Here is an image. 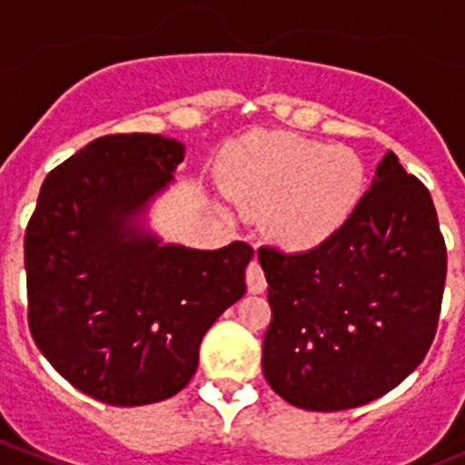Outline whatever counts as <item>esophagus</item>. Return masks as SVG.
I'll use <instances>...</instances> for the list:
<instances>
[{
  "mask_svg": "<svg viewBox=\"0 0 465 465\" xmlns=\"http://www.w3.org/2000/svg\"><path fill=\"white\" fill-rule=\"evenodd\" d=\"M246 286H249L252 293H262L265 286H268V282H265V272H262L261 262L258 261H252L249 265H246Z\"/></svg>",
  "mask_w": 465,
  "mask_h": 465,
  "instance_id": "1",
  "label": "esophagus"
}]
</instances>
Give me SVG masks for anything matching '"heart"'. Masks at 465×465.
I'll return each instance as SVG.
<instances>
[{
  "label": "heart",
  "mask_w": 465,
  "mask_h": 465,
  "mask_svg": "<svg viewBox=\"0 0 465 465\" xmlns=\"http://www.w3.org/2000/svg\"><path fill=\"white\" fill-rule=\"evenodd\" d=\"M365 191L354 151L291 133H256L235 143L225 195L249 216L265 213L270 237L310 249L351 219Z\"/></svg>",
  "instance_id": "obj_1"
}]
</instances>
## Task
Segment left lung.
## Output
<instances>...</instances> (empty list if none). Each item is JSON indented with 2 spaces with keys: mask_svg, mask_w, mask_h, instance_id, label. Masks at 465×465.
Here are the masks:
<instances>
[{
  "mask_svg": "<svg viewBox=\"0 0 465 465\" xmlns=\"http://www.w3.org/2000/svg\"><path fill=\"white\" fill-rule=\"evenodd\" d=\"M272 319L265 380L286 402L338 412L375 401L424 361L440 319L447 249L433 200L384 155L351 219L310 252L261 246Z\"/></svg>",
  "mask_w": 465,
  "mask_h": 465,
  "instance_id": "left-lung-1",
  "label": "left lung"
}]
</instances>
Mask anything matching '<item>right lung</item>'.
Listing matches in <instances>:
<instances>
[{"instance_id":"right-lung-1","label":"right lung","mask_w":465,"mask_h":465,"mask_svg":"<svg viewBox=\"0 0 465 465\" xmlns=\"http://www.w3.org/2000/svg\"><path fill=\"white\" fill-rule=\"evenodd\" d=\"M182 160L174 139L104 134L48 172L25 230L32 338L94 401L134 408L182 391L204 332L246 293V242L197 252L133 225Z\"/></svg>"}]
</instances>
